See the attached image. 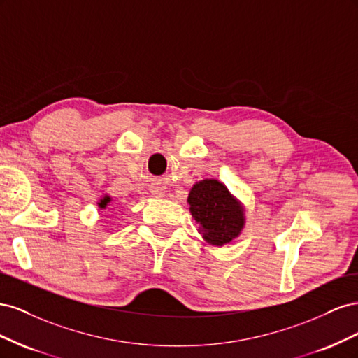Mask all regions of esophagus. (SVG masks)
I'll list each match as a JSON object with an SVG mask.
<instances>
[{
    "mask_svg": "<svg viewBox=\"0 0 358 358\" xmlns=\"http://www.w3.org/2000/svg\"><path fill=\"white\" fill-rule=\"evenodd\" d=\"M150 194H152V197H155V199H159V197L164 196V188L159 187V185H157V187H152V188H150Z\"/></svg>",
    "mask_w": 358,
    "mask_h": 358,
    "instance_id": "1",
    "label": "esophagus"
}]
</instances>
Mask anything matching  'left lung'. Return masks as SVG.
Masks as SVG:
<instances>
[{
	"mask_svg": "<svg viewBox=\"0 0 358 358\" xmlns=\"http://www.w3.org/2000/svg\"><path fill=\"white\" fill-rule=\"evenodd\" d=\"M192 220L199 224L203 241L212 246H224L239 237L245 229V206L224 182L203 179L188 194Z\"/></svg>",
	"mask_w": 358,
	"mask_h": 358,
	"instance_id": "obj_1",
	"label": "left lung"
}]
</instances>
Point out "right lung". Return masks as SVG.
I'll return each mask as SVG.
<instances>
[{"mask_svg": "<svg viewBox=\"0 0 358 358\" xmlns=\"http://www.w3.org/2000/svg\"><path fill=\"white\" fill-rule=\"evenodd\" d=\"M110 203H112V197L109 196V194H103L101 199L99 200V203H96V206H99L100 210H104V209L109 208Z\"/></svg>", "mask_w": 358, "mask_h": 358, "instance_id": "1", "label": "right lung"}]
</instances>
